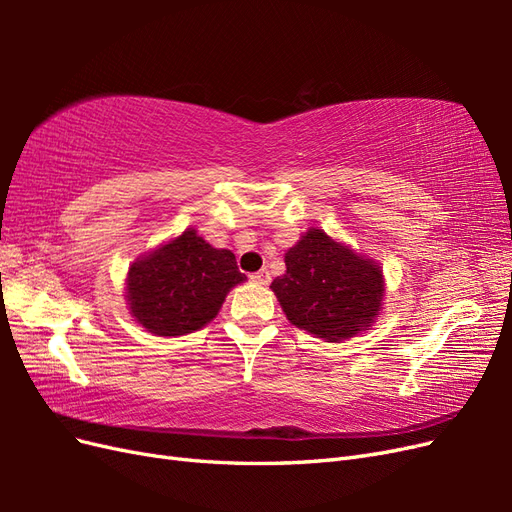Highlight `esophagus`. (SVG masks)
<instances>
[{
    "mask_svg": "<svg viewBox=\"0 0 512 512\" xmlns=\"http://www.w3.org/2000/svg\"><path fill=\"white\" fill-rule=\"evenodd\" d=\"M250 280H252L254 284H269V282H271V273H269L267 269H260V271H256V273L250 275Z\"/></svg>",
    "mask_w": 512,
    "mask_h": 512,
    "instance_id": "obj_1",
    "label": "esophagus"
}]
</instances>
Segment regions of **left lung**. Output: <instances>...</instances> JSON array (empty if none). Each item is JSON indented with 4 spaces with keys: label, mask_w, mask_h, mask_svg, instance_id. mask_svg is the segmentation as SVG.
I'll return each instance as SVG.
<instances>
[{
    "label": "left lung",
    "mask_w": 512,
    "mask_h": 512,
    "mask_svg": "<svg viewBox=\"0 0 512 512\" xmlns=\"http://www.w3.org/2000/svg\"><path fill=\"white\" fill-rule=\"evenodd\" d=\"M284 262L286 273L271 288L294 327L339 342L378 316L384 292L380 267L327 232L309 228Z\"/></svg>",
    "instance_id": "left-lung-1"
}]
</instances>
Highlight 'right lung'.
Masks as SVG:
<instances>
[{
	"mask_svg": "<svg viewBox=\"0 0 512 512\" xmlns=\"http://www.w3.org/2000/svg\"><path fill=\"white\" fill-rule=\"evenodd\" d=\"M245 282L235 254L215 250L196 230H185L128 273L132 316L151 333L177 337L218 316L232 286Z\"/></svg>",
	"mask_w": 512,
	"mask_h": 512,
	"instance_id": "obj_1",
	"label": "right lung"
}]
</instances>
